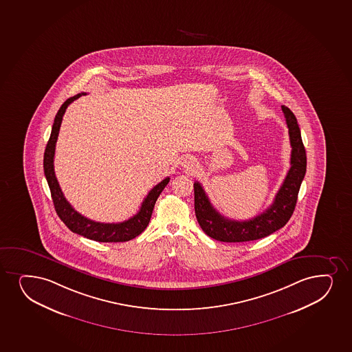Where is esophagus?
<instances>
[{
	"mask_svg": "<svg viewBox=\"0 0 352 352\" xmlns=\"http://www.w3.org/2000/svg\"><path fill=\"white\" fill-rule=\"evenodd\" d=\"M187 164H188V167H190V168H192V167H193V166H195V164H193V162H190V160H188V162H187Z\"/></svg>",
	"mask_w": 352,
	"mask_h": 352,
	"instance_id": "obj_1",
	"label": "esophagus"
}]
</instances>
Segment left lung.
<instances>
[{"mask_svg":"<svg viewBox=\"0 0 352 352\" xmlns=\"http://www.w3.org/2000/svg\"><path fill=\"white\" fill-rule=\"evenodd\" d=\"M289 127L291 167L272 205L250 220L228 219L212 206L200 182H195V217L207 236L223 243H243L261 239L285 226L294 213L298 192L306 172V152L297 119L289 108L281 106Z\"/></svg>","mask_w":352,"mask_h":352,"instance_id":"left-lung-1","label":"left lung"}]
</instances>
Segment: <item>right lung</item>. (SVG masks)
Returning <instances> with one entry per match:
<instances>
[{"label":"right lung","mask_w":352,"mask_h":352,"mask_svg":"<svg viewBox=\"0 0 352 352\" xmlns=\"http://www.w3.org/2000/svg\"><path fill=\"white\" fill-rule=\"evenodd\" d=\"M85 94L86 93H79L63 102V106L60 107L58 112L55 116L50 140H48L46 149H45L43 170H45V175H46L48 186H50V195H52V199L54 203L55 211L60 217V219L66 223L67 228H69L72 232L78 233L80 236H86L88 239L96 240L100 243L129 241L145 231V228H147L149 220H151V217H152V212H153L157 197L160 195L166 185L170 182V178L167 177L149 190L145 200L141 204L140 210L137 214L133 215L132 218L124 220L122 223H98L94 220L88 219L86 217L80 214L79 212L75 211L71 204L68 203L65 198L63 190L58 185V179L55 177L54 154L58 132H60L63 114L66 112L67 107L74 100L79 99L80 96H85Z\"/></svg>","instance_id":"add662e5"}]
</instances>
